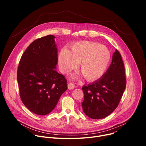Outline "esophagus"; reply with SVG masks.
I'll return each mask as SVG.
<instances>
[{"instance_id": "esophagus-1", "label": "esophagus", "mask_w": 146, "mask_h": 146, "mask_svg": "<svg viewBox=\"0 0 146 146\" xmlns=\"http://www.w3.org/2000/svg\"><path fill=\"white\" fill-rule=\"evenodd\" d=\"M68 88L69 90H73L74 88H75V85L74 84H73V83L72 82H70L69 83V84L68 85Z\"/></svg>"}]
</instances>
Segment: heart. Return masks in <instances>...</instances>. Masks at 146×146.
I'll return each instance as SVG.
<instances>
[{
  "instance_id": "obj_1",
  "label": "heart",
  "mask_w": 146,
  "mask_h": 146,
  "mask_svg": "<svg viewBox=\"0 0 146 146\" xmlns=\"http://www.w3.org/2000/svg\"><path fill=\"white\" fill-rule=\"evenodd\" d=\"M111 60V53L105 46L89 41H80L72 44L70 51L62 48L59 54L60 70L68 73L77 68L88 81L100 78L106 71Z\"/></svg>"
}]
</instances>
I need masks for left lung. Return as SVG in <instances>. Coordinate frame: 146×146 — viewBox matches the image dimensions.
Returning <instances> with one entry per match:
<instances>
[{
	"instance_id": "1",
	"label": "left lung",
	"mask_w": 146,
	"mask_h": 146,
	"mask_svg": "<svg viewBox=\"0 0 146 146\" xmlns=\"http://www.w3.org/2000/svg\"><path fill=\"white\" fill-rule=\"evenodd\" d=\"M126 87L125 68L120 53H113L109 68L98 80L82 87L84 113L92 119L105 118L118 106Z\"/></svg>"
}]
</instances>
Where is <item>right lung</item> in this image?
I'll use <instances>...</instances> for the list:
<instances>
[{"instance_id": "add662e5", "label": "right lung", "mask_w": 146, "mask_h": 146, "mask_svg": "<svg viewBox=\"0 0 146 146\" xmlns=\"http://www.w3.org/2000/svg\"><path fill=\"white\" fill-rule=\"evenodd\" d=\"M55 38L48 35L33 41L18 67L21 99L26 108L37 115L51 113L68 89L65 76L56 70L58 49Z\"/></svg>"}]
</instances>
